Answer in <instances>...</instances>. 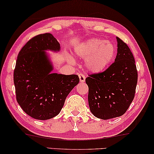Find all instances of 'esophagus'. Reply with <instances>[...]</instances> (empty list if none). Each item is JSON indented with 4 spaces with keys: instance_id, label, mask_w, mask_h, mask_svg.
Segmentation results:
<instances>
[{
    "instance_id": "34e87169",
    "label": "esophagus",
    "mask_w": 154,
    "mask_h": 154,
    "mask_svg": "<svg viewBox=\"0 0 154 154\" xmlns=\"http://www.w3.org/2000/svg\"><path fill=\"white\" fill-rule=\"evenodd\" d=\"M79 76L80 82H81V83H83V82H85V76L83 74V73H79Z\"/></svg>"
}]
</instances>
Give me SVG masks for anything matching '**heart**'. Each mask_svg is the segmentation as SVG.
I'll list each match as a JSON object with an SVG mask.
<instances>
[{"label": "heart", "instance_id": "obj_1", "mask_svg": "<svg viewBox=\"0 0 154 154\" xmlns=\"http://www.w3.org/2000/svg\"><path fill=\"white\" fill-rule=\"evenodd\" d=\"M80 58L86 60L90 71L100 73L108 68L116 55V47L113 43L101 38H91L81 44L75 50ZM70 62H73L71 57Z\"/></svg>", "mask_w": 154, "mask_h": 154}]
</instances>
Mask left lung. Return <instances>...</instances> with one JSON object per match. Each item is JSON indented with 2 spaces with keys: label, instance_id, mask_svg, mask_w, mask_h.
<instances>
[{
  "label": "left lung",
  "instance_id": "obj_1",
  "mask_svg": "<svg viewBox=\"0 0 154 154\" xmlns=\"http://www.w3.org/2000/svg\"><path fill=\"white\" fill-rule=\"evenodd\" d=\"M115 62L100 73L85 79L88 85V104L94 116L103 120L123 115L134 97L137 71L127 44L119 37Z\"/></svg>",
  "mask_w": 154,
  "mask_h": 154
}]
</instances>
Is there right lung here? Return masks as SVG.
Here are the masks:
<instances>
[{"instance_id":"add662e5","label":"right lung","mask_w":154,"mask_h":154,"mask_svg":"<svg viewBox=\"0 0 154 154\" xmlns=\"http://www.w3.org/2000/svg\"><path fill=\"white\" fill-rule=\"evenodd\" d=\"M59 51L60 45L51 33L35 35L19 52L14 70L16 99L29 116L48 120L62 110L65 100L79 83V75L51 73L45 50Z\"/></svg>"}]
</instances>
